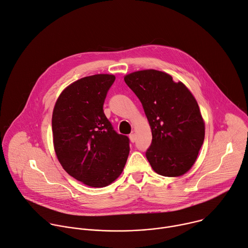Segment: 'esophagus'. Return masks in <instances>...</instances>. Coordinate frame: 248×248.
<instances>
[{"mask_svg":"<svg viewBox=\"0 0 248 248\" xmlns=\"http://www.w3.org/2000/svg\"><path fill=\"white\" fill-rule=\"evenodd\" d=\"M129 138H130V140H131L132 142H135V141H136V135H135V134H130V135H129Z\"/></svg>","mask_w":248,"mask_h":248,"instance_id":"obj_1","label":"esophagus"}]
</instances>
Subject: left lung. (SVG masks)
<instances>
[{
    "mask_svg": "<svg viewBox=\"0 0 248 248\" xmlns=\"http://www.w3.org/2000/svg\"><path fill=\"white\" fill-rule=\"evenodd\" d=\"M124 80L151 125L153 140L145 153L148 162L161 176L184 175L194 164L205 135L195 98L183 83H175L158 70L133 72Z\"/></svg>",
    "mask_w": 248,
    "mask_h": 248,
    "instance_id": "left-lung-1",
    "label": "left lung"
}]
</instances>
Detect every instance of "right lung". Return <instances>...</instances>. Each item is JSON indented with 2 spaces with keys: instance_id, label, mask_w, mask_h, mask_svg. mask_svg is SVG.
<instances>
[{
  "instance_id": "obj_1",
  "label": "right lung",
  "mask_w": 248,
  "mask_h": 248,
  "mask_svg": "<svg viewBox=\"0 0 248 248\" xmlns=\"http://www.w3.org/2000/svg\"><path fill=\"white\" fill-rule=\"evenodd\" d=\"M114 75L96 74L69 85L56 103L52 129L63 169L93 187L111 184L126 164L130 140L118 134L104 112Z\"/></svg>"
}]
</instances>
